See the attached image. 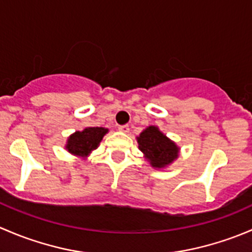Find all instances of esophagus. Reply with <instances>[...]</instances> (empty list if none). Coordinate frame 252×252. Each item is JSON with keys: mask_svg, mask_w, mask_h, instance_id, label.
<instances>
[{"mask_svg": "<svg viewBox=\"0 0 252 252\" xmlns=\"http://www.w3.org/2000/svg\"><path fill=\"white\" fill-rule=\"evenodd\" d=\"M118 130L121 131V133H129V126H126V124H124V126H118Z\"/></svg>", "mask_w": 252, "mask_h": 252, "instance_id": "obj_1", "label": "esophagus"}]
</instances>
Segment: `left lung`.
<instances>
[{"instance_id": "1", "label": "left lung", "mask_w": 252, "mask_h": 252, "mask_svg": "<svg viewBox=\"0 0 252 252\" xmlns=\"http://www.w3.org/2000/svg\"><path fill=\"white\" fill-rule=\"evenodd\" d=\"M136 141L145 159L156 169L171 166L179 157L180 147L156 126H150L144 129L140 135L136 136Z\"/></svg>"}]
</instances>
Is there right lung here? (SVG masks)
<instances>
[{
  "instance_id": "obj_1",
  "label": "right lung",
  "mask_w": 252,
  "mask_h": 252,
  "mask_svg": "<svg viewBox=\"0 0 252 252\" xmlns=\"http://www.w3.org/2000/svg\"><path fill=\"white\" fill-rule=\"evenodd\" d=\"M107 133L108 129L102 126H89L81 131H75L68 136L65 150L74 156L86 159L94 150L97 149Z\"/></svg>"
}]
</instances>
